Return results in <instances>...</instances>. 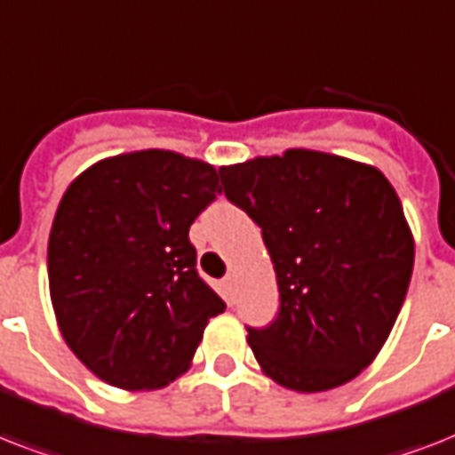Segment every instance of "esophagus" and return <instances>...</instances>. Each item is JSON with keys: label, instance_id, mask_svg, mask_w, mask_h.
<instances>
[{"label": "esophagus", "instance_id": "34e87169", "mask_svg": "<svg viewBox=\"0 0 455 455\" xmlns=\"http://www.w3.org/2000/svg\"><path fill=\"white\" fill-rule=\"evenodd\" d=\"M224 283H227L228 288H234V285H235V271H228L227 278H224Z\"/></svg>", "mask_w": 455, "mask_h": 455}]
</instances>
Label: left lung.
Returning <instances> with one entry per match:
<instances>
[{"label": "left lung", "mask_w": 455, "mask_h": 455, "mask_svg": "<svg viewBox=\"0 0 455 455\" xmlns=\"http://www.w3.org/2000/svg\"><path fill=\"white\" fill-rule=\"evenodd\" d=\"M227 198L262 228L281 309L248 328L271 380L325 392L363 371L385 345L413 274L402 200L371 164L291 148L220 170Z\"/></svg>", "instance_id": "8db88e82"}]
</instances>
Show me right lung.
Masks as SVG:
<instances>
[{
	"mask_svg": "<svg viewBox=\"0 0 455 455\" xmlns=\"http://www.w3.org/2000/svg\"><path fill=\"white\" fill-rule=\"evenodd\" d=\"M217 193L212 164L157 148L101 160L68 186L49 234V292L63 339L96 378L156 389L188 368L227 309L188 241Z\"/></svg>",
	"mask_w": 455,
	"mask_h": 455,
	"instance_id": "1",
	"label": "right lung"
}]
</instances>
